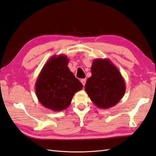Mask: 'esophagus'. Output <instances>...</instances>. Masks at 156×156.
Listing matches in <instances>:
<instances>
[{
	"label": "esophagus",
	"instance_id": "34e87169",
	"mask_svg": "<svg viewBox=\"0 0 156 156\" xmlns=\"http://www.w3.org/2000/svg\"><path fill=\"white\" fill-rule=\"evenodd\" d=\"M81 83L83 84V86H84L85 84H86V79H81Z\"/></svg>",
	"mask_w": 156,
	"mask_h": 156
}]
</instances>
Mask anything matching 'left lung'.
<instances>
[{"label":"left lung","mask_w":156,"mask_h":156,"mask_svg":"<svg viewBox=\"0 0 156 156\" xmlns=\"http://www.w3.org/2000/svg\"><path fill=\"white\" fill-rule=\"evenodd\" d=\"M92 76L87 79L85 90L97 107L108 108L119 102L126 92L121 73L109 59H94Z\"/></svg>","instance_id":"8db88e82"}]
</instances>
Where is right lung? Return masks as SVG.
Wrapping results in <instances>:
<instances>
[{
    "mask_svg": "<svg viewBox=\"0 0 156 156\" xmlns=\"http://www.w3.org/2000/svg\"><path fill=\"white\" fill-rule=\"evenodd\" d=\"M65 55H53L44 65L35 83L37 98L43 107L54 111L69 107L83 85L68 67Z\"/></svg>",
    "mask_w": 156,
    "mask_h": 156,
    "instance_id": "add662e5",
    "label": "right lung"
}]
</instances>
